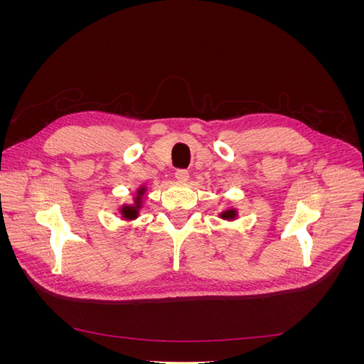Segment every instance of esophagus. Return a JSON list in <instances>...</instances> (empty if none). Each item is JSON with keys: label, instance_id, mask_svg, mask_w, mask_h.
<instances>
[{"label": "esophagus", "instance_id": "1", "mask_svg": "<svg viewBox=\"0 0 364 364\" xmlns=\"http://www.w3.org/2000/svg\"><path fill=\"white\" fill-rule=\"evenodd\" d=\"M174 176H176V179L178 181H181V182H186L188 181V170H185V168H179V170H176V173H174Z\"/></svg>", "mask_w": 364, "mask_h": 364}]
</instances>
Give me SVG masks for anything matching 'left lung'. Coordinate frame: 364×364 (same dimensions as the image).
<instances>
[{
  "label": "left lung",
  "mask_w": 364,
  "mask_h": 364,
  "mask_svg": "<svg viewBox=\"0 0 364 364\" xmlns=\"http://www.w3.org/2000/svg\"><path fill=\"white\" fill-rule=\"evenodd\" d=\"M220 217H222V218H234L235 217V211H234V209H229V211H225L223 214H220Z\"/></svg>",
  "instance_id": "obj_1"
}]
</instances>
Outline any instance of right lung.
Instances as JSON below:
<instances>
[{
	"label": "right lung",
	"instance_id": "right-lung-1",
	"mask_svg": "<svg viewBox=\"0 0 364 364\" xmlns=\"http://www.w3.org/2000/svg\"><path fill=\"white\" fill-rule=\"evenodd\" d=\"M142 193H144V190L139 188L138 190V197H136V202H135V206H124L123 209H121V213H123V217L132 220V218H136L138 215V208H139V202H141V196Z\"/></svg>",
	"mask_w": 364,
	"mask_h": 364
}]
</instances>
